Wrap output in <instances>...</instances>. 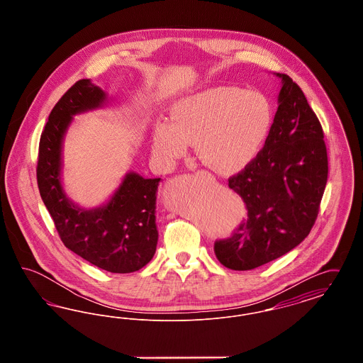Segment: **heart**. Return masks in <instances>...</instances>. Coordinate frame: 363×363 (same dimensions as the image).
I'll return each instance as SVG.
<instances>
[{
	"label": "heart",
	"instance_id": "obj_1",
	"mask_svg": "<svg viewBox=\"0 0 363 363\" xmlns=\"http://www.w3.org/2000/svg\"><path fill=\"white\" fill-rule=\"evenodd\" d=\"M272 125L274 108L265 95L240 86H215L174 104L172 123L156 125L154 154L172 164L193 144L209 169L234 173L259 155Z\"/></svg>",
	"mask_w": 363,
	"mask_h": 363
}]
</instances>
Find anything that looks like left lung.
I'll list each match as a JSON object with an SVG mask.
<instances>
[{
    "instance_id": "left-lung-1",
    "label": "left lung",
    "mask_w": 363,
    "mask_h": 363,
    "mask_svg": "<svg viewBox=\"0 0 363 363\" xmlns=\"http://www.w3.org/2000/svg\"><path fill=\"white\" fill-rule=\"evenodd\" d=\"M277 111L262 150L228 178L247 218L225 240L215 242L220 264L249 271L279 259L303 241L318 215L328 179L324 132L302 89L284 73Z\"/></svg>"
}]
</instances>
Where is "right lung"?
I'll use <instances>...</instances> for the list:
<instances>
[{
  "label": "right lung",
  "mask_w": 363,
  "mask_h": 363,
  "mask_svg": "<svg viewBox=\"0 0 363 363\" xmlns=\"http://www.w3.org/2000/svg\"><path fill=\"white\" fill-rule=\"evenodd\" d=\"M107 95L89 79L70 86L52 107L40 141L36 179L64 245L92 265L113 274H130L155 255L156 191L160 178L126 174L111 199L86 209L72 203L61 184L62 143L73 116L102 107Z\"/></svg>",
  "instance_id": "add662e5"
}]
</instances>
